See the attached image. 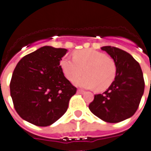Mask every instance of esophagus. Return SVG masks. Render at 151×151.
<instances>
[{
    "label": "esophagus",
    "mask_w": 151,
    "mask_h": 151,
    "mask_svg": "<svg viewBox=\"0 0 151 151\" xmlns=\"http://www.w3.org/2000/svg\"><path fill=\"white\" fill-rule=\"evenodd\" d=\"M84 91L83 90H82V89H78V90H77V93H78V94H83L84 93Z\"/></svg>",
    "instance_id": "1"
}]
</instances>
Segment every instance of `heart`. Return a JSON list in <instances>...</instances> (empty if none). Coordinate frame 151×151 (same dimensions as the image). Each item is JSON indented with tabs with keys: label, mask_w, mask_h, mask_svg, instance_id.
I'll list each match as a JSON object with an SVG mask.
<instances>
[{
	"label": "heart",
	"mask_w": 151,
	"mask_h": 151,
	"mask_svg": "<svg viewBox=\"0 0 151 151\" xmlns=\"http://www.w3.org/2000/svg\"><path fill=\"white\" fill-rule=\"evenodd\" d=\"M60 64L65 76L70 81L84 70L86 75L74 80L75 85L84 88L106 90L114 82L117 73L115 61L102 52L92 49L77 50L73 53V59L64 57Z\"/></svg>",
	"instance_id": "heart-1"
}]
</instances>
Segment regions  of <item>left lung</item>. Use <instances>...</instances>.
I'll return each instance as SVG.
<instances>
[{
  "label": "left lung",
  "mask_w": 151,
  "mask_h": 151,
  "mask_svg": "<svg viewBox=\"0 0 151 151\" xmlns=\"http://www.w3.org/2000/svg\"><path fill=\"white\" fill-rule=\"evenodd\" d=\"M101 50L115 61L116 76L106 91L94 95L88 107L102 120L116 123L132 116L138 110L145 91L143 73L139 63L125 50L111 46Z\"/></svg>",
  "instance_id": "1"
}]
</instances>
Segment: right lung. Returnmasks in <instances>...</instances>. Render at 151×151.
Here are the masks:
<instances>
[{
	"instance_id": "add662e5",
	"label": "right lung",
	"mask_w": 151,
	"mask_h": 151,
	"mask_svg": "<svg viewBox=\"0 0 151 151\" xmlns=\"http://www.w3.org/2000/svg\"><path fill=\"white\" fill-rule=\"evenodd\" d=\"M65 48L44 46L22 57L10 84L16 111L24 120L48 126L66 113L76 88L64 76L60 63Z\"/></svg>"
}]
</instances>
